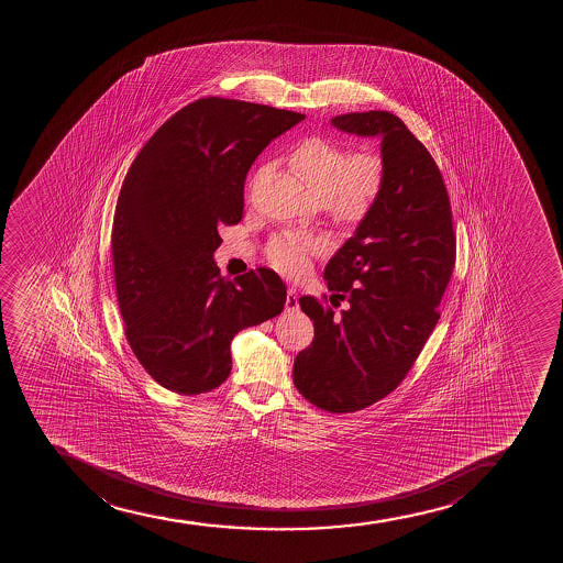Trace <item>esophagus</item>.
<instances>
[{
    "mask_svg": "<svg viewBox=\"0 0 563 563\" xmlns=\"http://www.w3.org/2000/svg\"><path fill=\"white\" fill-rule=\"evenodd\" d=\"M285 308H287V310H297V308H298L297 289H292V287H289V289H287V298H285Z\"/></svg>",
    "mask_w": 563,
    "mask_h": 563,
    "instance_id": "34e87169",
    "label": "esophagus"
}]
</instances>
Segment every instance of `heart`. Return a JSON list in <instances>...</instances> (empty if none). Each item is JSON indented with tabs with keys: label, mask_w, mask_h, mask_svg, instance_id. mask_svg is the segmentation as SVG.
<instances>
[{
	"label": "heart",
	"mask_w": 563,
	"mask_h": 563,
	"mask_svg": "<svg viewBox=\"0 0 563 563\" xmlns=\"http://www.w3.org/2000/svg\"><path fill=\"white\" fill-rule=\"evenodd\" d=\"M291 165L317 201L327 202L343 223L364 220L385 188V163L374 152H356L329 139H306L292 150ZM317 242L282 236L268 247V258L279 272L298 276L308 268Z\"/></svg>",
	"instance_id": "1"
}]
</instances>
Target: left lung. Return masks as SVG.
Returning <instances> with one entry per match:
<instances>
[{"instance_id":"1","label":"left lung","mask_w":563,"mask_h":563,"mask_svg":"<svg viewBox=\"0 0 563 563\" xmlns=\"http://www.w3.org/2000/svg\"><path fill=\"white\" fill-rule=\"evenodd\" d=\"M330 123L382 139L385 188L324 266L332 297L350 308L338 317L317 298L298 300L316 336L295 358L292 382L317 408L351 413L393 393L420 355L440 319L456 236L440 168L400 118L368 110Z\"/></svg>"}]
</instances>
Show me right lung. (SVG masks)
I'll use <instances>...</instances> for the list:
<instances>
[{
  "label": "right lung",
  "instance_id": "right-lung-1",
  "mask_svg": "<svg viewBox=\"0 0 563 563\" xmlns=\"http://www.w3.org/2000/svg\"><path fill=\"white\" fill-rule=\"evenodd\" d=\"M305 114L236 99H197L168 118L125 175L112 265L125 338L162 387L194 396L231 374V342L284 310L276 272L223 278L220 229L244 213L252 163Z\"/></svg>",
  "mask_w": 563,
  "mask_h": 563
}]
</instances>
